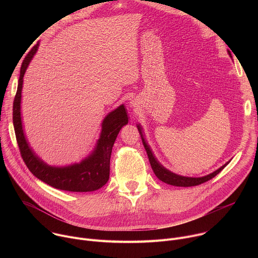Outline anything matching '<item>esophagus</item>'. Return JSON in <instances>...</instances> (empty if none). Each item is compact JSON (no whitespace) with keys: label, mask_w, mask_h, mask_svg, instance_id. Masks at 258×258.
Returning a JSON list of instances; mask_svg holds the SVG:
<instances>
[{"label":"esophagus","mask_w":258,"mask_h":258,"mask_svg":"<svg viewBox=\"0 0 258 258\" xmlns=\"http://www.w3.org/2000/svg\"><path fill=\"white\" fill-rule=\"evenodd\" d=\"M131 106H134V107H135V103H133V102H132V104H131Z\"/></svg>","instance_id":"obj_1"}]
</instances>
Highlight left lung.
<instances>
[{"label": "left lung", "mask_w": 258, "mask_h": 258, "mask_svg": "<svg viewBox=\"0 0 258 258\" xmlns=\"http://www.w3.org/2000/svg\"><path fill=\"white\" fill-rule=\"evenodd\" d=\"M230 57L232 58V55L231 53L228 51ZM137 127H138V131L141 135V138H142V142H143V145L145 147V150L147 152V154H148V158H149V161H150V164H151V167L155 173V175L160 179L162 180L163 182L165 183H168V185H171V186H175V187H193V186H198L200 185V183H203L209 179H211L212 177H214L216 174H218L220 171H222L229 163L231 160H229L228 162H226L223 166H220L219 168H217L215 171L207 174V175H204V176H200V177H193V176H183V175H180V174H176L170 170H168L167 168H165L158 160L157 158L155 157L152 149L150 148V146L148 144V142L146 141L145 139V135H144V132H143V127L140 123L137 124Z\"/></svg>", "instance_id": "8db88e82"}]
</instances>
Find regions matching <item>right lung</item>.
<instances>
[{"instance_id": "obj_1", "label": "right lung", "mask_w": 258, "mask_h": 258, "mask_svg": "<svg viewBox=\"0 0 258 258\" xmlns=\"http://www.w3.org/2000/svg\"><path fill=\"white\" fill-rule=\"evenodd\" d=\"M40 44H36L31 49L21 64L17 92L13 103V124L21 157L34 176L53 188L69 192L96 191L102 188L109 179L112 147L119 131L128 122L126 108L121 104L105 116L94 150L81 162L65 166L47 164L30 147L24 134L21 117L23 78Z\"/></svg>"}]
</instances>
